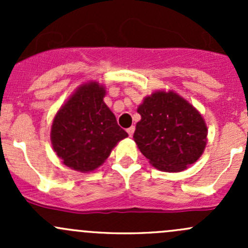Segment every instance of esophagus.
<instances>
[{"label":"esophagus","mask_w":248,"mask_h":248,"mask_svg":"<svg viewBox=\"0 0 248 248\" xmlns=\"http://www.w3.org/2000/svg\"><path fill=\"white\" fill-rule=\"evenodd\" d=\"M134 131H136V128H134L133 126H132V127H129V128H127V133H128V136H129V137H132V136H133Z\"/></svg>","instance_id":"esophagus-1"}]
</instances>
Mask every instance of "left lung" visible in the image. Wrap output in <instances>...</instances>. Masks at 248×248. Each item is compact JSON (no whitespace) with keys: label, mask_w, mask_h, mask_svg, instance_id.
<instances>
[{"label":"left lung","mask_w":248,"mask_h":248,"mask_svg":"<svg viewBox=\"0 0 248 248\" xmlns=\"http://www.w3.org/2000/svg\"><path fill=\"white\" fill-rule=\"evenodd\" d=\"M137 111L141 119L133 139L151 166L179 172L201 158L207 142V127L187 99L172 90H158L145 97Z\"/></svg>","instance_id":"8db88e82"}]
</instances>
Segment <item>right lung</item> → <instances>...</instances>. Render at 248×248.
<instances>
[{
  "instance_id": "right-lung-1",
  "label": "right lung",
  "mask_w": 248,
  "mask_h": 248,
  "mask_svg": "<svg viewBox=\"0 0 248 248\" xmlns=\"http://www.w3.org/2000/svg\"><path fill=\"white\" fill-rule=\"evenodd\" d=\"M106 93V86L98 81L84 82L52 120V149L62 163L73 170H96L117 142L128 137L104 103Z\"/></svg>"
}]
</instances>
